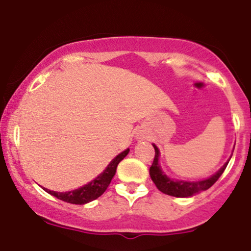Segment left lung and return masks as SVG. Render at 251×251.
<instances>
[{"label":"left lung","instance_id":"8db88e82","mask_svg":"<svg viewBox=\"0 0 251 251\" xmlns=\"http://www.w3.org/2000/svg\"><path fill=\"white\" fill-rule=\"evenodd\" d=\"M153 147L155 149V157H154L153 164H151V167L149 168V175H151V178L161 192L173 197H177V198H188V197L195 196L196 193H199L201 191H205V190L210 189L211 186L219 179V177L223 175V173L225 171V169H226L228 162H229V161H227V162L225 163L224 166L214 174V175L208 177V178L196 180V182L174 179V178H170V177H168L166 174L163 173L162 169H161L160 163H158L160 151H158V148L154 144H153Z\"/></svg>","mask_w":251,"mask_h":251}]
</instances>
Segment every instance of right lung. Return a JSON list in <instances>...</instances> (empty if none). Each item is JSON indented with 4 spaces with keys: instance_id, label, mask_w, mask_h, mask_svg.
Returning <instances> with one entry per match:
<instances>
[{
    "instance_id": "add662e5",
    "label": "right lung",
    "mask_w": 251,
    "mask_h": 251,
    "mask_svg": "<svg viewBox=\"0 0 251 251\" xmlns=\"http://www.w3.org/2000/svg\"><path fill=\"white\" fill-rule=\"evenodd\" d=\"M129 149L127 148L126 151H122V153L117 155L112 161L109 163V166L105 168V170L102 174H100L96 178H94L91 182H89L85 185L81 186V188L73 190V191L67 192H56V191H50L49 189L43 188L47 193L56 197L60 201H63L66 202H71V204L76 205H83L87 202H90L97 199L98 197L102 196L107 186L110 185L111 179L115 176L117 167H118L119 162L124 160V157L128 154Z\"/></svg>"
}]
</instances>
